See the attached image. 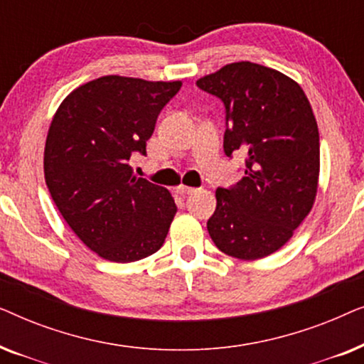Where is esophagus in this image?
<instances>
[{"label": "esophagus", "instance_id": "34e87169", "mask_svg": "<svg viewBox=\"0 0 364 364\" xmlns=\"http://www.w3.org/2000/svg\"><path fill=\"white\" fill-rule=\"evenodd\" d=\"M193 192H197V188L187 187V186H178L177 187V193H181V196H192Z\"/></svg>", "mask_w": 364, "mask_h": 364}]
</instances>
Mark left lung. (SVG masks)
Wrapping results in <instances>:
<instances>
[{
  "mask_svg": "<svg viewBox=\"0 0 364 364\" xmlns=\"http://www.w3.org/2000/svg\"><path fill=\"white\" fill-rule=\"evenodd\" d=\"M197 86L225 106V156H245L242 181L217 188L208 233L240 260L272 255L315 203L320 134L310 101L293 79L250 61L227 64Z\"/></svg>",
  "mask_w": 364,
  "mask_h": 364,
  "instance_id": "8db88e82",
  "label": "left lung"
}]
</instances>
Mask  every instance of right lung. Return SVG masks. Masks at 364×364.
<instances>
[{
	"mask_svg": "<svg viewBox=\"0 0 364 364\" xmlns=\"http://www.w3.org/2000/svg\"><path fill=\"white\" fill-rule=\"evenodd\" d=\"M181 86L102 76L74 89L49 126V193L84 245L109 262L142 260L166 240L176 202L167 188L134 176L129 161L146 156L159 114Z\"/></svg>",
	"mask_w": 364,
	"mask_h": 364,
	"instance_id": "obj_1",
	"label": "right lung"
}]
</instances>
